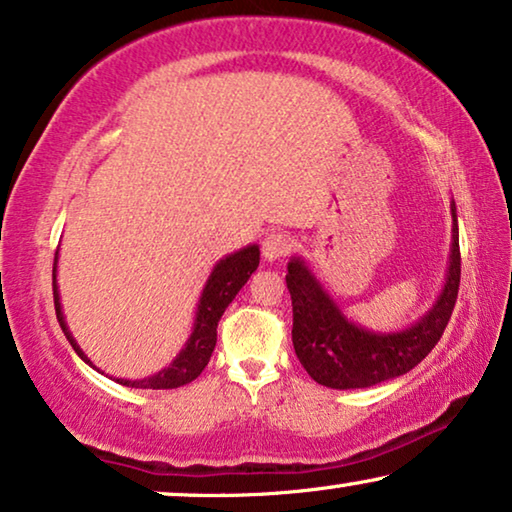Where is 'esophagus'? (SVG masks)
I'll list each match as a JSON object with an SVG mask.
<instances>
[{"instance_id":"obj_1","label":"esophagus","mask_w":512,"mask_h":512,"mask_svg":"<svg viewBox=\"0 0 512 512\" xmlns=\"http://www.w3.org/2000/svg\"><path fill=\"white\" fill-rule=\"evenodd\" d=\"M292 250V239L285 232H269L262 241V255L266 262H276Z\"/></svg>"}]
</instances>
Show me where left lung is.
I'll use <instances>...</instances> for the list:
<instances>
[{"label":"left lung","instance_id":"8db88e82","mask_svg":"<svg viewBox=\"0 0 512 512\" xmlns=\"http://www.w3.org/2000/svg\"><path fill=\"white\" fill-rule=\"evenodd\" d=\"M452 211V248L443 290L415 325L399 331H371L345 318L301 257L287 262V290L292 297V343L299 362L315 383L331 390H359L399 378L422 362L441 341L455 308L462 276L457 208Z\"/></svg>","mask_w":512,"mask_h":512}]
</instances>
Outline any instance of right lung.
Returning <instances> with one entry per match:
<instances>
[{
  "label": "right lung",
  "mask_w": 512,
  "mask_h": 512,
  "mask_svg": "<svg viewBox=\"0 0 512 512\" xmlns=\"http://www.w3.org/2000/svg\"><path fill=\"white\" fill-rule=\"evenodd\" d=\"M57 255L60 253H55V262H53V297H55L57 322H60L64 336H67L71 348L76 350V355L81 357L85 364L92 366L88 355H85V352L81 350V345L76 343V338L71 336L67 320H64L62 304H60V290H57ZM257 266H259L257 243L236 250V253H232V255L222 257L220 262L213 266L211 276H208V280H206L204 292H201L199 304H197V313H194L192 334H190V338H187L185 348L176 355L174 362H171L169 366H164L162 371H157L155 376H148L143 380L113 378L115 383H120L125 387H139V390H174V387L192 383V380L206 369L208 359H211V355H213L215 341H218V322L222 318V313H225V308L229 304H232L241 287L248 283V278L253 276V271L257 269ZM92 369H97V366H92ZM99 373H104V371H99Z\"/></svg>",
  "instance_id": "obj_1"
}]
</instances>
